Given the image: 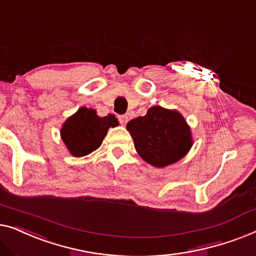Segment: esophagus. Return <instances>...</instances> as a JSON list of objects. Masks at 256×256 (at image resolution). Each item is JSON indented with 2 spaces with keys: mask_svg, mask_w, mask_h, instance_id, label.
<instances>
[{
  "mask_svg": "<svg viewBox=\"0 0 256 256\" xmlns=\"http://www.w3.org/2000/svg\"><path fill=\"white\" fill-rule=\"evenodd\" d=\"M118 120H120V123L122 125H125L128 122V114H120V116H118Z\"/></svg>",
  "mask_w": 256,
  "mask_h": 256,
  "instance_id": "esophagus-1",
  "label": "esophagus"
}]
</instances>
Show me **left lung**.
Segmentation results:
<instances>
[{"mask_svg": "<svg viewBox=\"0 0 256 256\" xmlns=\"http://www.w3.org/2000/svg\"><path fill=\"white\" fill-rule=\"evenodd\" d=\"M126 128L142 160L158 168L178 162L192 146V131L182 114L160 106L130 120Z\"/></svg>", "mask_w": 256, "mask_h": 256, "instance_id": "obj_1", "label": "left lung"}]
</instances>
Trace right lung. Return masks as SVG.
<instances>
[{
	"label": "right lung",
	"mask_w": 256,
	"mask_h": 256,
	"mask_svg": "<svg viewBox=\"0 0 256 256\" xmlns=\"http://www.w3.org/2000/svg\"><path fill=\"white\" fill-rule=\"evenodd\" d=\"M118 124L114 114L100 117L96 110L82 106L67 118L60 130V134L72 156L80 158L98 148L109 128H114Z\"/></svg>",
	"instance_id": "1"
}]
</instances>
